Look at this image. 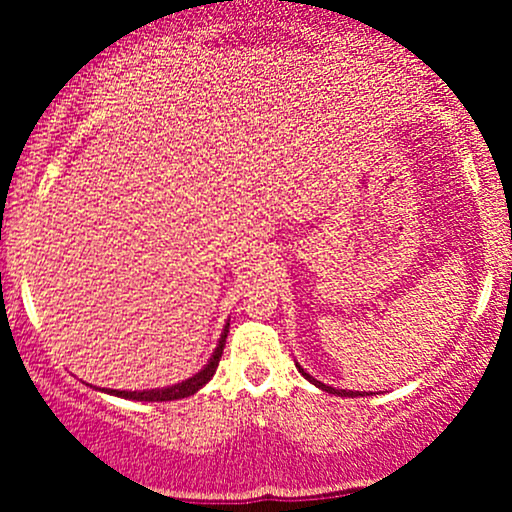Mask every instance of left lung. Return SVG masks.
I'll list each match as a JSON object with an SVG mask.
<instances>
[{"label":"left lung","instance_id":"8db88e82","mask_svg":"<svg viewBox=\"0 0 512 512\" xmlns=\"http://www.w3.org/2000/svg\"><path fill=\"white\" fill-rule=\"evenodd\" d=\"M298 370H301V373L305 375V378H308V380H310V383H313V385H317V387H322V390H325V392H332V395H342V397H356V395H358V392L334 390V387H330V385H322V383H320V380H315V378H313V375H308V373H305V370H303L301 366H298Z\"/></svg>","mask_w":512,"mask_h":512}]
</instances>
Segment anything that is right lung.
<instances>
[{
    "label": "right lung",
    "instance_id": "right-lung-1",
    "mask_svg": "<svg viewBox=\"0 0 512 512\" xmlns=\"http://www.w3.org/2000/svg\"><path fill=\"white\" fill-rule=\"evenodd\" d=\"M226 337H228V325L226 330L221 334V342L216 346L214 356H211V361L199 370L197 375H192L190 380H185V383H178L173 387H166V390H146V392H127V390H108L110 395H117V397H125V399H137V402H170V399H182V397H190L195 395L199 387H204L211 380V375L216 373V366H219L221 361V354H223V346H226Z\"/></svg>",
    "mask_w": 512,
    "mask_h": 512
}]
</instances>
